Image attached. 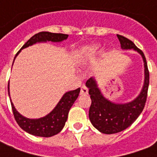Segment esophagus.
Instances as JSON below:
<instances>
[{"instance_id": "34e87169", "label": "esophagus", "mask_w": 157, "mask_h": 157, "mask_svg": "<svg viewBox=\"0 0 157 157\" xmlns=\"http://www.w3.org/2000/svg\"><path fill=\"white\" fill-rule=\"evenodd\" d=\"M81 94L82 95H86V94H88V89L86 86H82L81 87Z\"/></svg>"}]
</instances>
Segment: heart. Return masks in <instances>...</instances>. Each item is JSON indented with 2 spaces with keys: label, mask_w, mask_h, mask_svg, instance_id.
<instances>
[{
  "label": "heart",
  "mask_w": 157,
  "mask_h": 157,
  "mask_svg": "<svg viewBox=\"0 0 157 157\" xmlns=\"http://www.w3.org/2000/svg\"><path fill=\"white\" fill-rule=\"evenodd\" d=\"M100 49V45L97 44H91L84 46L82 49H80L77 57V63L78 64H82L85 63L90 59L92 58Z\"/></svg>",
  "instance_id": "1"
}]
</instances>
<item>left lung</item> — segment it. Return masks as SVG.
<instances>
[{
  "mask_svg": "<svg viewBox=\"0 0 157 157\" xmlns=\"http://www.w3.org/2000/svg\"><path fill=\"white\" fill-rule=\"evenodd\" d=\"M123 50L133 49L140 55L144 63V83L139 95L128 102H115L104 97L98 87L95 77L86 82L89 89L92 104L89 109V119L98 131L110 135L124 130L136 120L145 107L149 86V71L143 52L132 41L117 34Z\"/></svg>",
  "mask_w": 157,
  "mask_h": 157,
  "instance_id": "8db88e82",
  "label": "left lung"
}]
</instances>
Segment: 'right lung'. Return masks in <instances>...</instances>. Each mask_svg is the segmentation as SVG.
<instances>
[{
  "label": "right lung",
  "mask_w": 157,
  "mask_h": 157,
  "mask_svg": "<svg viewBox=\"0 0 157 157\" xmlns=\"http://www.w3.org/2000/svg\"><path fill=\"white\" fill-rule=\"evenodd\" d=\"M67 38L68 35L63 33H53L49 32H40L39 33H36L35 35H33L31 39H29V41L21 48L18 53L16 55L14 60L23 48L40 43H47V42L61 43L65 39H67ZM80 91L81 88H77L74 91L65 92L54 109L50 113H48L47 115L39 118H29L22 116L16 109L15 106L11 99L10 85L8 83V95L10 97L12 112L15 117L16 121L18 124L20 128H22L24 131L30 135L40 136V137H51L61 131L68 118L69 111L78 98Z\"/></svg>",
  "instance_id": "right-lung-1"
}]
</instances>
